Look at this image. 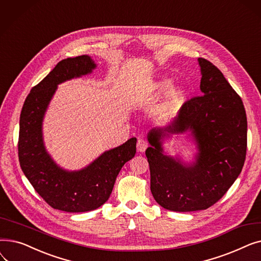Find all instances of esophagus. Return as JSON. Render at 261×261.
Masks as SVG:
<instances>
[{
    "mask_svg": "<svg viewBox=\"0 0 261 261\" xmlns=\"http://www.w3.org/2000/svg\"><path fill=\"white\" fill-rule=\"evenodd\" d=\"M136 147H138V151L140 152H145V150L147 149L148 147V143L143 140V139H139L138 141V145H136Z\"/></svg>",
    "mask_w": 261,
    "mask_h": 261,
    "instance_id": "obj_1",
    "label": "esophagus"
}]
</instances>
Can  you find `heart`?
Masks as SVG:
<instances>
[{"label":"heart","instance_id":"obj_1","mask_svg":"<svg viewBox=\"0 0 261 261\" xmlns=\"http://www.w3.org/2000/svg\"><path fill=\"white\" fill-rule=\"evenodd\" d=\"M171 85L172 81L169 78H161L154 81L147 93V99H154L166 93L171 87ZM185 98L186 90L181 86L173 87L168 91L164 100L155 108V116L162 120L169 119L179 111L185 101Z\"/></svg>","mask_w":261,"mask_h":261}]
</instances>
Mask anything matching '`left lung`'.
I'll return each instance as SVG.
<instances>
[{
	"label": "left lung",
	"mask_w": 261,
	"mask_h": 261,
	"mask_svg": "<svg viewBox=\"0 0 261 261\" xmlns=\"http://www.w3.org/2000/svg\"><path fill=\"white\" fill-rule=\"evenodd\" d=\"M198 63L203 96L185 102L169 125L147 135L150 189L172 212L211 207L237 180L245 160L248 121L240 96L212 62L199 58ZM184 134L198 150L193 162L163 150L165 139Z\"/></svg>",
	"instance_id": "1"
}]
</instances>
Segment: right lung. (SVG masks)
Masks as SVG:
<instances>
[{
  "mask_svg": "<svg viewBox=\"0 0 261 261\" xmlns=\"http://www.w3.org/2000/svg\"><path fill=\"white\" fill-rule=\"evenodd\" d=\"M96 63L88 55L60 61L34 87L23 105L20 116L19 161L27 180L55 210L84 213L105 204L125 164L136 153V139L107 150L79 170L60 167L46 150L43 119L58 85L89 75Z\"/></svg>",
  "mask_w": 261,
  "mask_h": 261,
  "instance_id": "obj_1",
  "label": "right lung"
}]
</instances>
